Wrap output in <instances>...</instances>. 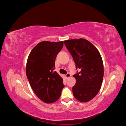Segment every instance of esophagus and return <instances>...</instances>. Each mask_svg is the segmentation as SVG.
<instances>
[{
	"instance_id": "34e87169",
	"label": "esophagus",
	"mask_w": 126,
	"mask_h": 126,
	"mask_svg": "<svg viewBox=\"0 0 126 126\" xmlns=\"http://www.w3.org/2000/svg\"><path fill=\"white\" fill-rule=\"evenodd\" d=\"M70 76H71V74L70 73H69V72H68V73L66 75V77L67 78H69Z\"/></svg>"
}]
</instances>
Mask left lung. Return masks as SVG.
I'll use <instances>...</instances> for the list:
<instances>
[{"instance_id": "obj_1", "label": "left lung", "mask_w": 126, "mask_h": 126, "mask_svg": "<svg viewBox=\"0 0 126 126\" xmlns=\"http://www.w3.org/2000/svg\"><path fill=\"white\" fill-rule=\"evenodd\" d=\"M67 49L76 63L77 71L73 76L76 79L72 93L81 102L91 100L99 91L104 77V65L98 49L85 39L64 41Z\"/></svg>"}]
</instances>
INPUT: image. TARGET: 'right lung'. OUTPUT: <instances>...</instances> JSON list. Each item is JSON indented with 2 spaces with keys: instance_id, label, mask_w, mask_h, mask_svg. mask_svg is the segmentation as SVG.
Segmentation results:
<instances>
[{
  "instance_id": "obj_1",
  "label": "right lung",
  "mask_w": 126,
  "mask_h": 126,
  "mask_svg": "<svg viewBox=\"0 0 126 126\" xmlns=\"http://www.w3.org/2000/svg\"><path fill=\"white\" fill-rule=\"evenodd\" d=\"M63 41L40 42L28 56L26 75L33 91L43 101L50 104L58 99L64 85L63 79L54 71L55 59Z\"/></svg>"
}]
</instances>
